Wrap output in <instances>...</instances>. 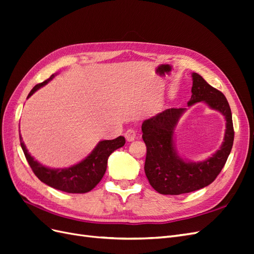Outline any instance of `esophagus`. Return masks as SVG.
<instances>
[{
  "instance_id": "esophagus-1",
  "label": "esophagus",
  "mask_w": 254,
  "mask_h": 254,
  "mask_svg": "<svg viewBox=\"0 0 254 254\" xmlns=\"http://www.w3.org/2000/svg\"><path fill=\"white\" fill-rule=\"evenodd\" d=\"M125 137H126V140L128 142H131L136 137V132L134 131L133 129H128L127 131L125 132Z\"/></svg>"
}]
</instances>
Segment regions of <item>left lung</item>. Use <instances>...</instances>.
Segmentation results:
<instances>
[{
  "label": "left lung",
  "instance_id": "8db88e82",
  "mask_svg": "<svg viewBox=\"0 0 254 254\" xmlns=\"http://www.w3.org/2000/svg\"><path fill=\"white\" fill-rule=\"evenodd\" d=\"M193 87L188 105L203 102L219 111L226 119V132L220 148L202 162L182 159L174 143L175 128L186 108H171L143 122V141L146 144L145 174L158 193L180 195L211 184L225 166L234 141L232 113L225 95L210 86L200 75L191 74Z\"/></svg>",
  "mask_w": 254,
  "mask_h": 254
}]
</instances>
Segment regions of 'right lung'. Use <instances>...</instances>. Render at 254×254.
Segmentation results:
<instances>
[{"label":"right lung","instance_id":"obj_1","mask_svg":"<svg viewBox=\"0 0 254 254\" xmlns=\"http://www.w3.org/2000/svg\"><path fill=\"white\" fill-rule=\"evenodd\" d=\"M54 77L55 75L53 74L49 79L36 84L33 90L29 92L27 98L32 96L38 89L45 86ZM125 142V137L122 135L114 140L101 141L81 162L67 168H50L40 164L29 155L22 136L20 135L23 152L38 179L51 188L72 194L88 193L91 190H93L106 173L109 156L114 150L123 147Z\"/></svg>","mask_w":254,"mask_h":254}]
</instances>
